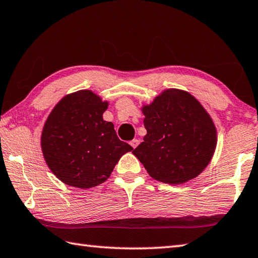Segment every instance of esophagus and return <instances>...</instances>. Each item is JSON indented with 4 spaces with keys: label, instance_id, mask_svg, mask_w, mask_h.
<instances>
[{
    "label": "esophagus",
    "instance_id": "1",
    "mask_svg": "<svg viewBox=\"0 0 258 258\" xmlns=\"http://www.w3.org/2000/svg\"><path fill=\"white\" fill-rule=\"evenodd\" d=\"M130 145H131V147H133V148H136L139 145V140L138 139H133L130 142Z\"/></svg>",
    "mask_w": 258,
    "mask_h": 258
}]
</instances>
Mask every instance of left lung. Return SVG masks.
Listing matches in <instances>:
<instances>
[{"label":"left lung","instance_id":"1","mask_svg":"<svg viewBox=\"0 0 258 258\" xmlns=\"http://www.w3.org/2000/svg\"><path fill=\"white\" fill-rule=\"evenodd\" d=\"M147 135L133 154L159 182L182 184L203 172L215 153L217 130L194 96L165 90L143 106Z\"/></svg>","mask_w":258,"mask_h":258}]
</instances>
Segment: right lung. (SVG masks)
Listing matches in <instances>:
<instances>
[{
  "mask_svg": "<svg viewBox=\"0 0 258 258\" xmlns=\"http://www.w3.org/2000/svg\"><path fill=\"white\" fill-rule=\"evenodd\" d=\"M109 103L92 91L62 98L47 118L41 149L48 167L67 185L90 188L109 178L122 155L134 148L121 142L103 120Z\"/></svg>",
  "mask_w": 258,
  "mask_h": 258,
  "instance_id": "add662e5",
  "label": "right lung"
}]
</instances>
